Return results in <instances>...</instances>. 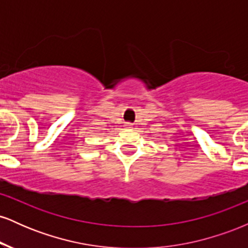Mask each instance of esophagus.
Wrapping results in <instances>:
<instances>
[{
    "mask_svg": "<svg viewBox=\"0 0 248 248\" xmlns=\"http://www.w3.org/2000/svg\"><path fill=\"white\" fill-rule=\"evenodd\" d=\"M124 127H126L127 129H130V128H133V124H129V122H127V124H124Z\"/></svg>",
    "mask_w": 248,
    "mask_h": 248,
    "instance_id": "esophagus-1",
    "label": "esophagus"
}]
</instances>
